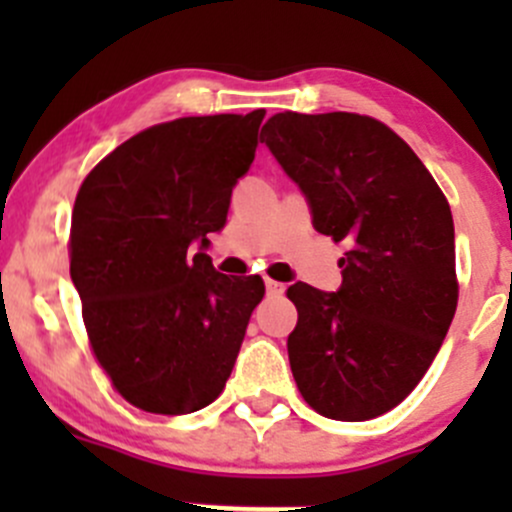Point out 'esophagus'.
Returning <instances> with one entry per match:
<instances>
[{
    "label": "esophagus",
    "mask_w": 512,
    "mask_h": 512,
    "mask_svg": "<svg viewBox=\"0 0 512 512\" xmlns=\"http://www.w3.org/2000/svg\"><path fill=\"white\" fill-rule=\"evenodd\" d=\"M265 287H267V294H272V297H277V294L285 292V285H282V282H275V280H267Z\"/></svg>",
    "instance_id": "34e87169"
}]
</instances>
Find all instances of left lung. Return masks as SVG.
<instances>
[{
  "label": "left lung",
  "instance_id": "obj_1",
  "mask_svg": "<svg viewBox=\"0 0 512 512\" xmlns=\"http://www.w3.org/2000/svg\"><path fill=\"white\" fill-rule=\"evenodd\" d=\"M260 141L307 195L317 232L347 242L339 292L287 289L299 394L334 421L386 414L416 389L456 314L451 205L404 138L371 116L275 113Z\"/></svg>",
  "mask_w": 512,
  "mask_h": 512
}]
</instances>
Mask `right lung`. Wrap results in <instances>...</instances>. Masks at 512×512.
<instances>
[{
  "label": "right lung",
  "instance_id": "right-lung-1",
  "mask_svg": "<svg viewBox=\"0 0 512 512\" xmlns=\"http://www.w3.org/2000/svg\"><path fill=\"white\" fill-rule=\"evenodd\" d=\"M265 111L156 123L108 153L76 193L71 280L103 374L136 409L183 416L225 389L260 275L215 272L208 232L255 160Z\"/></svg>",
  "mask_w": 512,
  "mask_h": 512
}]
</instances>
